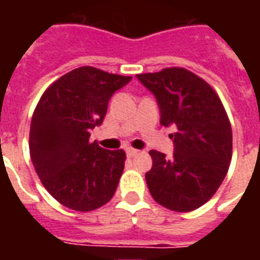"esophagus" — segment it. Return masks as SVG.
Listing matches in <instances>:
<instances>
[{"label":"esophagus","mask_w":260,"mask_h":260,"mask_svg":"<svg viewBox=\"0 0 260 260\" xmlns=\"http://www.w3.org/2000/svg\"><path fill=\"white\" fill-rule=\"evenodd\" d=\"M125 152H126V156H128V157H134V156H136V154H138V152H139V150H136V149H134V147H128Z\"/></svg>","instance_id":"esophagus-1"}]
</instances>
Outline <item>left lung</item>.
<instances>
[{"label":"left lung","instance_id":"8db88e82","mask_svg":"<svg viewBox=\"0 0 260 260\" xmlns=\"http://www.w3.org/2000/svg\"><path fill=\"white\" fill-rule=\"evenodd\" d=\"M136 78L156 96L160 124L174 125V154L150 150L146 173L150 195L174 212H192L212 198L229 171L233 132L223 103L207 82L185 68L161 69Z\"/></svg>","mask_w":260,"mask_h":260}]
</instances>
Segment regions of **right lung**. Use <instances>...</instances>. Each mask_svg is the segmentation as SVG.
<instances>
[{
    "label": "right lung",
    "instance_id": "obj_1",
    "mask_svg": "<svg viewBox=\"0 0 260 260\" xmlns=\"http://www.w3.org/2000/svg\"><path fill=\"white\" fill-rule=\"evenodd\" d=\"M131 79L80 67L48 86L37 103L30 158L50 195L72 210L99 209L117 191L126 154L90 142V132L102 125L111 96Z\"/></svg>",
    "mask_w": 260,
    "mask_h": 260
}]
</instances>
